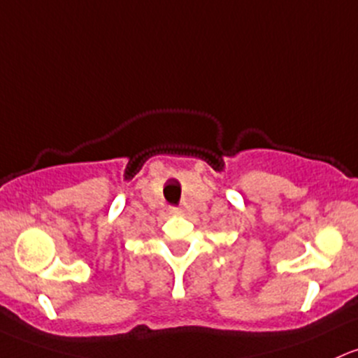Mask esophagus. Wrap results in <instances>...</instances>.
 <instances>
[{
    "mask_svg": "<svg viewBox=\"0 0 358 358\" xmlns=\"http://www.w3.org/2000/svg\"><path fill=\"white\" fill-rule=\"evenodd\" d=\"M170 212L171 214H182V209L180 207H170Z\"/></svg>",
    "mask_w": 358,
    "mask_h": 358,
    "instance_id": "1",
    "label": "esophagus"
}]
</instances>
